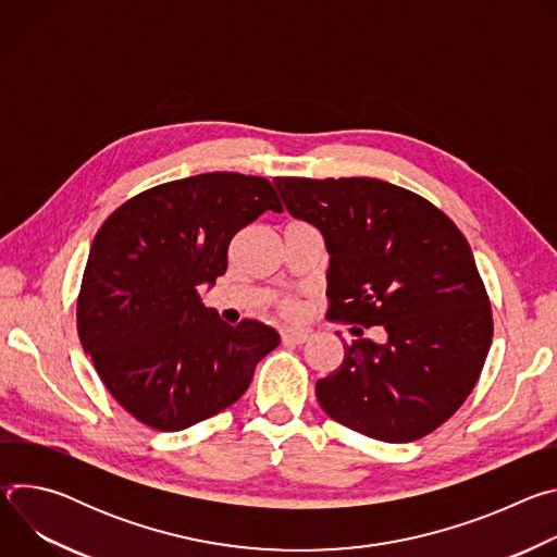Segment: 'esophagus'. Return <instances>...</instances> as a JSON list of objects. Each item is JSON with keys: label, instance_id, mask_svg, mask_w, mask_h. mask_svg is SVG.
Masks as SVG:
<instances>
[{"label": "esophagus", "instance_id": "obj_1", "mask_svg": "<svg viewBox=\"0 0 557 557\" xmlns=\"http://www.w3.org/2000/svg\"><path fill=\"white\" fill-rule=\"evenodd\" d=\"M280 335H282L284 344H304L308 339V335L304 331H293V329H284Z\"/></svg>", "mask_w": 557, "mask_h": 557}]
</instances>
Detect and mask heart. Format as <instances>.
<instances>
[{
  "mask_svg": "<svg viewBox=\"0 0 557 557\" xmlns=\"http://www.w3.org/2000/svg\"><path fill=\"white\" fill-rule=\"evenodd\" d=\"M282 310H284V312H293V310H295V304H293V301H284V304H282Z\"/></svg>",
  "mask_w": 557,
  "mask_h": 557,
  "instance_id": "obj_1",
  "label": "heart"
}]
</instances>
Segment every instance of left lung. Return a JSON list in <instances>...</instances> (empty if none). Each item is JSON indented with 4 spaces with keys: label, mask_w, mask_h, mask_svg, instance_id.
Wrapping results in <instances>:
<instances>
[{
    "label": "left lung",
    "mask_w": 557,
    "mask_h": 557,
    "mask_svg": "<svg viewBox=\"0 0 557 557\" xmlns=\"http://www.w3.org/2000/svg\"><path fill=\"white\" fill-rule=\"evenodd\" d=\"M273 183L290 215L324 233L329 320L355 324L359 337L317 381V401L376 441L434 432L465 404L494 337L490 295L465 235L430 200L385 181ZM372 325L386 331L385 345L362 337Z\"/></svg>",
    "instance_id": "left-lung-1"
}]
</instances>
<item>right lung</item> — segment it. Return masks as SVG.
Masks as SVG:
<instances>
[{"mask_svg": "<svg viewBox=\"0 0 557 557\" xmlns=\"http://www.w3.org/2000/svg\"><path fill=\"white\" fill-rule=\"evenodd\" d=\"M282 211L267 178L198 174L123 202L99 228L76 331L103 385L140 423L178 432L233 406L280 335L224 324L198 288L226 273L233 235Z\"/></svg>", "mask_w": 557, "mask_h": 557, "instance_id": "1", "label": "right lung"}]
</instances>
